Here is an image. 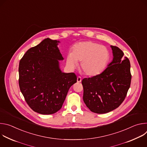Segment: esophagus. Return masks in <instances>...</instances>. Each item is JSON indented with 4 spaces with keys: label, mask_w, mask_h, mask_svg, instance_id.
Returning <instances> with one entry per match:
<instances>
[{
    "label": "esophagus",
    "mask_w": 147,
    "mask_h": 147,
    "mask_svg": "<svg viewBox=\"0 0 147 147\" xmlns=\"http://www.w3.org/2000/svg\"><path fill=\"white\" fill-rule=\"evenodd\" d=\"M77 81L78 82H80L81 81V77H80V76H78V77H77Z\"/></svg>",
    "instance_id": "obj_1"
}]
</instances>
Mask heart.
Segmentation results:
<instances>
[{
    "mask_svg": "<svg viewBox=\"0 0 147 147\" xmlns=\"http://www.w3.org/2000/svg\"><path fill=\"white\" fill-rule=\"evenodd\" d=\"M110 58L108 49L103 45L87 40L77 43L72 52L67 56V63L71 68L76 67L78 61L83 73L90 77L101 73L107 66Z\"/></svg>",
    "mask_w": 147,
    "mask_h": 147,
    "instance_id": "b5f03b06",
    "label": "heart"
}]
</instances>
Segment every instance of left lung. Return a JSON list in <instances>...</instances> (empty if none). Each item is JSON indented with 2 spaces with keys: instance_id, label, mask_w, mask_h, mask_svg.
I'll use <instances>...</instances> for the list:
<instances>
[{
  "instance_id": "obj_1",
  "label": "left lung",
  "mask_w": 147,
  "mask_h": 147,
  "mask_svg": "<svg viewBox=\"0 0 147 147\" xmlns=\"http://www.w3.org/2000/svg\"><path fill=\"white\" fill-rule=\"evenodd\" d=\"M113 59L102 73L82 80L83 100L89 109L102 114L118 108L130 87L129 59L116 46H111Z\"/></svg>"
}]
</instances>
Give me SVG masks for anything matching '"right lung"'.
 Returning <instances> with one entry per match:
<instances>
[{
	"label": "right lung",
	"mask_w": 147,
	"mask_h": 147,
	"mask_svg": "<svg viewBox=\"0 0 147 147\" xmlns=\"http://www.w3.org/2000/svg\"><path fill=\"white\" fill-rule=\"evenodd\" d=\"M47 38L29 49L19 63L18 84L28 106L42 115L53 114L62 107L70 87L77 82L74 73H63V60L57 45Z\"/></svg>",
	"instance_id": "1"
}]
</instances>
